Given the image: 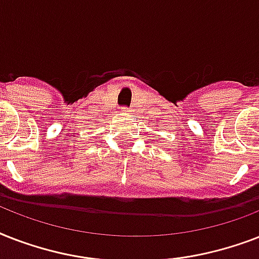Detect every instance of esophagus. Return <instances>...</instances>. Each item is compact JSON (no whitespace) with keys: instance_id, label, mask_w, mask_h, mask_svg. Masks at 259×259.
<instances>
[{"instance_id":"1","label":"esophagus","mask_w":259,"mask_h":259,"mask_svg":"<svg viewBox=\"0 0 259 259\" xmlns=\"http://www.w3.org/2000/svg\"><path fill=\"white\" fill-rule=\"evenodd\" d=\"M123 115H130V109H123Z\"/></svg>"}]
</instances>
